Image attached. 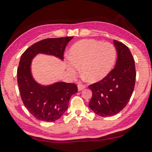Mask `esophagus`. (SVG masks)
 <instances>
[{"label": "esophagus", "mask_w": 152, "mask_h": 152, "mask_svg": "<svg viewBox=\"0 0 152 152\" xmlns=\"http://www.w3.org/2000/svg\"><path fill=\"white\" fill-rule=\"evenodd\" d=\"M86 87V85L84 84H78V89L79 91H81L84 89V88H85Z\"/></svg>", "instance_id": "obj_1"}]
</instances>
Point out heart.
I'll list each match as a JSON object with an SVG mask.
<instances>
[{"label": "heart", "instance_id": "heart-1", "mask_svg": "<svg viewBox=\"0 0 152 152\" xmlns=\"http://www.w3.org/2000/svg\"><path fill=\"white\" fill-rule=\"evenodd\" d=\"M117 51L110 42L96 40H82L71 48L68 69L75 74L81 68L82 76L88 82H94L105 78L114 66Z\"/></svg>", "mask_w": 152, "mask_h": 152}]
</instances>
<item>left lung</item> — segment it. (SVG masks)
Listing matches in <instances>:
<instances>
[{
    "mask_svg": "<svg viewBox=\"0 0 152 152\" xmlns=\"http://www.w3.org/2000/svg\"><path fill=\"white\" fill-rule=\"evenodd\" d=\"M114 44L118 52L114 68L102 80L88 86L92 92L90 108L102 117L117 114L124 108L136 82L135 62L128 47L115 40Z\"/></svg>",
    "mask_w": 152,
    "mask_h": 152,
    "instance_id": "left-lung-1",
    "label": "left lung"
}]
</instances>
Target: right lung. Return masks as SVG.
Instances as JSON below:
<instances>
[{
    "label": "right lung",
    "instance_id": "obj_1",
    "mask_svg": "<svg viewBox=\"0 0 152 152\" xmlns=\"http://www.w3.org/2000/svg\"><path fill=\"white\" fill-rule=\"evenodd\" d=\"M73 37L46 38L30 46L22 54L17 70L20 97L28 112L37 120L54 122L68 107L71 96L78 92L74 83L57 82L48 86L38 84L33 79L30 64L38 53L53 55L63 60L66 46Z\"/></svg>",
    "mask_w": 152,
    "mask_h": 152
}]
</instances>
